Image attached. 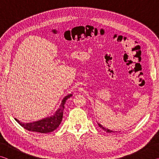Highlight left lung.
<instances>
[{"label":"left lung","mask_w":159,"mask_h":159,"mask_svg":"<svg viewBox=\"0 0 159 159\" xmlns=\"http://www.w3.org/2000/svg\"><path fill=\"white\" fill-rule=\"evenodd\" d=\"M98 125H99V128H101L103 130L106 131L107 133H116V132H114V131L111 130H109V129H108V128H106L105 127H104V126L102 125H101L100 123H98Z\"/></svg>","instance_id":"left-lung-1"}]
</instances>
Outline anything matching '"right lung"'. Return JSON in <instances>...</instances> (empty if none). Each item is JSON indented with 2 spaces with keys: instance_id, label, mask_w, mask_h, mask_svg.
Returning a JSON list of instances; mask_svg holds the SVG:
<instances>
[{
  "instance_id": "1",
  "label": "right lung",
  "mask_w": 159,
  "mask_h": 159,
  "mask_svg": "<svg viewBox=\"0 0 159 159\" xmlns=\"http://www.w3.org/2000/svg\"><path fill=\"white\" fill-rule=\"evenodd\" d=\"M71 94H70V95L66 96L62 99L60 109H58L55 113V114L52 116L47 117L43 118V119L32 123H21L20 120H18L17 118H15V119L21 127H23L29 131L37 132V133H51V132L56 130L58 128V126L60 125L63 117L64 104H65L66 99L71 98Z\"/></svg>"
}]
</instances>
